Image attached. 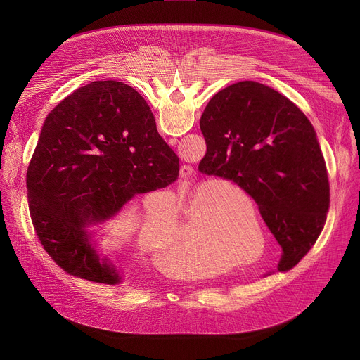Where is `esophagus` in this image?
<instances>
[{"mask_svg":"<svg viewBox=\"0 0 360 360\" xmlns=\"http://www.w3.org/2000/svg\"><path fill=\"white\" fill-rule=\"evenodd\" d=\"M192 172H193V169H192V167H189V165H182L181 169H179V175H181V178H184V179L189 178V176L192 175Z\"/></svg>","mask_w":360,"mask_h":360,"instance_id":"34e87169","label":"esophagus"}]
</instances>
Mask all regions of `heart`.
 Segmentation results:
<instances>
[{
  "label": "heart",
  "mask_w": 360,
  "mask_h": 360,
  "mask_svg": "<svg viewBox=\"0 0 360 360\" xmlns=\"http://www.w3.org/2000/svg\"><path fill=\"white\" fill-rule=\"evenodd\" d=\"M189 199L191 200H205L208 203H215V202H222L225 200V198L222 196V192L219 189H214V188H199L196 191H193L191 195H189ZM150 232L153 233V238H161L164 235V228H160V226H153L150 228ZM184 232L188 233V235H199V236H207L211 233V225L208 221H205L199 217V214L196 215H189L188 219H186V224H185V228H184ZM219 231H215L211 236H208V240H215L218 239L219 236ZM231 248V243L224 239V238H219L217 240V243L214 245V249L215 250H219V249H229ZM208 266V262H200V269H207Z\"/></svg>",
  "instance_id": "obj_1"
}]
</instances>
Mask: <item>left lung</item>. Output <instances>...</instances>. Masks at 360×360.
Listing matches in <instances>:
<instances>
[{"mask_svg":"<svg viewBox=\"0 0 360 360\" xmlns=\"http://www.w3.org/2000/svg\"><path fill=\"white\" fill-rule=\"evenodd\" d=\"M202 174L240 186L282 248L278 271L292 269L321 235L329 181L316 132L271 86L240 81L217 92L200 117Z\"/></svg>","mask_w":360,"mask_h":360,"instance_id":"8db88e82","label":"left lung"}]
</instances>
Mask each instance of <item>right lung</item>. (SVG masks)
Segmentation results:
<instances>
[{
  "label": "right lung",
  "mask_w": 360,
  "mask_h": 360,
  "mask_svg": "<svg viewBox=\"0 0 360 360\" xmlns=\"http://www.w3.org/2000/svg\"><path fill=\"white\" fill-rule=\"evenodd\" d=\"M178 175L179 158L158 134L141 94L118 81L91 82L63 99L44 122L27 172L34 229L70 275L120 283L118 269L99 258L88 228Z\"/></svg>",
  "instance_id": "obj_1"
}]
</instances>
